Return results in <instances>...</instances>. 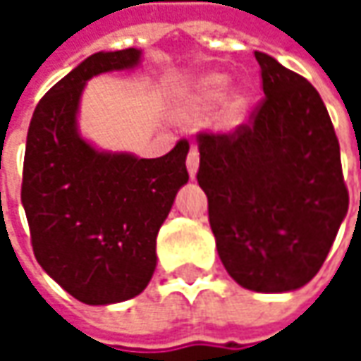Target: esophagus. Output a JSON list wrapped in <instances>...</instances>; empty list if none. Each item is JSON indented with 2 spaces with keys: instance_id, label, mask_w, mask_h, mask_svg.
Instances as JSON below:
<instances>
[{
  "instance_id": "1",
  "label": "esophagus",
  "mask_w": 361,
  "mask_h": 361,
  "mask_svg": "<svg viewBox=\"0 0 361 361\" xmlns=\"http://www.w3.org/2000/svg\"><path fill=\"white\" fill-rule=\"evenodd\" d=\"M187 171H188V176H190V178H197V173H199V150H197L195 146L188 150Z\"/></svg>"
}]
</instances>
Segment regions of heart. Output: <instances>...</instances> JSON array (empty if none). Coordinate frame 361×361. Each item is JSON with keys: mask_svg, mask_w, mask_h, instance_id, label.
<instances>
[{"mask_svg": "<svg viewBox=\"0 0 361 361\" xmlns=\"http://www.w3.org/2000/svg\"><path fill=\"white\" fill-rule=\"evenodd\" d=\"M229 86V76L221 72H209L199 76L183 96L176 100L174 114L183 122H192L209 114L213 106L219 102L215 110V126L219 130L231 132L239 128L249 112L251 96L243 86Z\"/></svg>", "mask_w": 361, "mask_h": 361, "instance_id": "b5f03b06", "label": "heart"}]
</instances>
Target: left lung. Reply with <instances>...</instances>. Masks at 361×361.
<instances>
[{
    "label": "left lung",
    "instance_id": "obj_1",
    "mask_svg": "<svg viewBox=\"0 0 361 361\" xmlns=\"http://www.w3.org/2000/svg\"><path fill=\"white\" fill-rule=\"evenodd\" d=\"M265 98L229 136L199 134L197 180L225 269L257 293L310 283L348 215L340 142L319 92L263 51Z\"/></svg>",
    "mask_w": 361,
    "mask_h": 361
}]
</instances>
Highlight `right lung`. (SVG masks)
<instances>
[{"label": "right lung", "instance_id": "obj_1", "mask_svg": "<svg viewBox=\"0 0 361 361\" xmlns=\"http://www.w3.org/2000/svg\"><path fill=\"white\" fill-rule=\"evenodd\" d=\"M136 48L98 51L35 106L27 130L21 204L42 269L86 305L136 298L157 269V235L188 183V142L160 159L110 152L78 128L88 80L134 70Z\"/></svg>", "mask_w": 361, "mask_h": 361}]
</instances>
